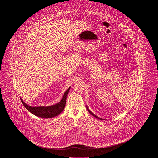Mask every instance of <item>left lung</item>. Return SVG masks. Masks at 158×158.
Listing matches in <instances>:
<instances>
[{"label": "left lung", "mask_w": 158, "mask_h": 158, "mask_svg": "<svg viewBox=\"0 0 158 158\" xmlns=\"http://www.w3.org/2000/svg\"><path fill=\"white\" fill-rule=\"evenodd\" d=\"M87 110H88V111H89V112H90V114H92V115H93V116H94L95 118H98V119H100V120H102V118H98V116H95V114H93V113H92V112H91V111H90V110H89V109H88V108H87Z\"/></svg>", "instance_id": "1"}]
</instances>
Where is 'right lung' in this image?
<instances>
[{
    "mask_svg": "<svg viewBox=\"0 0 158 158\" xmlns=\"http://www.w3.org/2000/svg\"><path fill=\"white\" fill-rule=\"evenodd\" d=\"M69 90V89H68L65 93L63 98L60 103L48 107H32L25 104L23 101H22V103L28 111L38 117L44 118H54L59 115L64 110L66 104L67 96Z\"/></svg>",
    "mask_w": 158,
    "mask_h": 158,
    "instance_id": "1",
    "label": "right lung"
}]
</instances>
